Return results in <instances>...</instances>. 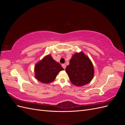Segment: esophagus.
<instances>
[{
  "label": "esophagus",
  "instance_id": "1",
  "mask_svg": "<svg viewBox=\"0 0 125 125\" xmlns=\"http://www.w3.org/2000/svg\"><path fill=\"white\" fill-rule=\"evenodd\" d=\"M62 68H63L64 69H66V66L65 64H62Z\"/></svg>",
  "mask_w": 125,
  "mask_h": 125
}]
</instances>
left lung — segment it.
I'll list each match as a JSON object with an SVG mask.
<instances>
[{
  "mask_svg": "<svg viewBox=\"0 0 125 125\" xmlns=\"http://www.w3.org/2000/svg\"><path fill=\"white\" fill-rule=\"evenodd\" d=\"M66 71L72 83L78 86L89 83L94 76L93 64L82 52L73 56Z\"/></svg>",
  "mask_w": 125,
  "mask_h": 125,
  "instance_id": "left-lung-1",
  "label": "left lung"
}]
</instances>
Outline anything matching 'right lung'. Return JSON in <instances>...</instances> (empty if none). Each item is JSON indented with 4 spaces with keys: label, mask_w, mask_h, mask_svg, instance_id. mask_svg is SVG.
<instances>
[{
    "label": "right lung",
    "mask_w": 125,
    "mask_h": 125,
    "mask_svg": "<svg viewBox=\"0 0 125 125\" xmlns=\"http://www.w3.org/2000/svg\"><path fill=\"white\" fill-rule=\"evenodd\" d=\"M34 70L37 80L44 83H49L55 80L60 71L64 69L49 55L36 64Z\"/></svg>",
    "instance_id": "1"
}]
</instances>
